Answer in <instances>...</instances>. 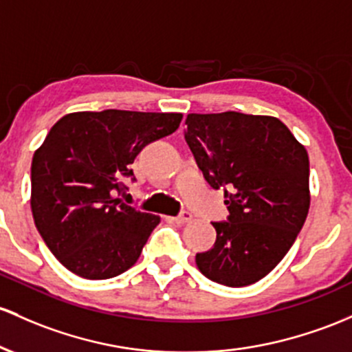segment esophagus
I'll return each instance as SVG.
<instances>
[{
  "instance_id": "esophagus-1",
  "label": "esophagus",
  "mask_w": 352,
  "mask_h": 352,
  "mask_svg": "<svg viewBox=\"0 0 352 352\" xmlns=\"http://www.w3.org/2000/svg\"><path fill=\"white\" fill-rule=\"evenodd\" d=\"M172 220H173V222H177V223H187V222H190V220H192V214H190V212L184 210L182 214L177 215V217H173Z\"/></svg>"
}]
</instances>
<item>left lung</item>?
Instances as JSON below:
<instances>
[{"label": "left lung", "instance_id": "left-lung-1", "mask_svg": "<svg viewBox=\"0 0 352 352\" xmlns=\"http://www.w3.org/2000/svg\"><path fill=\"white\" fill-rule=\"evenodd\" d=\"M185 142L212 188H223L229 217L212 222L217 239L195 256L207 279L244 287L283 261L306 222L309 157L279 118L190 113Z\"/></svg>", "mask_w": 352, "mask_h": 352}]
</instances>
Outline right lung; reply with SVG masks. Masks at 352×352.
I'll list each match as a JSON object with an SVG mask.
<instances>
[{"label":"right lung","instance_id":"1","mask_svg":"<svg viewBox=\"0 0 352 352\" xmlns=\"http://www.w3.org/2000/svg\"><path fill=\"white\" fill-rule=\"evenodd\" d=\"M182 113L103 110L65 115L32 162V212L61 264L98 280L120 276L140 257L160 217L122 202L145 145L179 129Z\"/></svg>","mask_w":352,"mask_h":352}]
</instances>
